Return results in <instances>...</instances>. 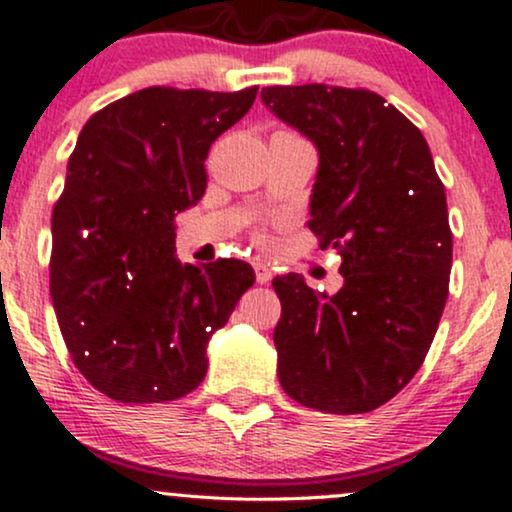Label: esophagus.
I'll return each instance as SVG.
<instances>
[{
	"label": "esophagus",
	"instance_id": "34e87169",
	"mask_svg": "<svg viewBox=\"0 0 512 512\" xmlns=\"http://www.w3.org/2000/svg\"><path fill=\"white\" fill-rule=\"evenodd\" d=\"M255 276H257V284H269L274 274H272V269L267 267V264L257 262V264H255Z\"/></svg>",
	"mask_w": 512,
	"mask_h": 512
}]
</instances>
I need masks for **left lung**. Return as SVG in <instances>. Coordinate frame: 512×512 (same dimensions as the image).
I'll return each mask as SVG.
<instances>
[{
	"label": "left lung",
	"mask_w": 512,
	"mask_h": 512,
	"mask_svg": "<svg viewBox=\"0 0 512 512\" xmlns=\"http://www.w3.org/2000/svg\"><path fill=\"white\" fill-rule=\"evenodd\" d=\"M262 103L317 146L308 228L344 276L334 296L272 281L279 383L303 407L373 411L421 368L448 301L445 187L419 127L368 88L267 86Z\"/></svg>",
	"instance_id": "obj_1"
}]
</instances>
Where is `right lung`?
Returning a JSON list of instances; mask_svg holds the SVG:
<instances>
[{
	"label": "right lung",
	"mask_w": 512,
	"mask_h": 512,
	"mask_svg": "<svg viewBox=\"0 0 512 512\" xmlns=\"http://www.w3.org/2000/svg\"><path fill=\"white\" fill-rule=\"evenodd\" d=\"M257 86H149L88 117L52 209L50 296L79 373L115 402L185 397L209 337L255 281L243 260H175V216L207 190L211 144Z\"/></svg>",
	"instance_id": "1"
}]
</instances>
